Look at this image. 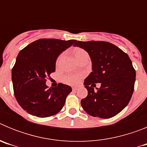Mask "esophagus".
I'll use <instances>...</instances> for the list:
<instances>
[{"label":"esophagus","instance_id":"obj_1","mask_svg":"<svg viewBox=\"0 0 147 147\" xmlns=\"http://www.w3.org/2000/svg\"><path fill=\"white\" fill-rule=\"evenodd\" d=\"M72 89H73V90H74V91H76V90H78V88H77V87H74V88H73Z\"/></svg>","mask_w":147,"mask_h":147}]
</instances>
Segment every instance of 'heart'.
<instances>
[{"mask_svg":"<svg viewBox=\"0 0 147 147\" xmlns=\"http://www.w3.org/2000/svg\"><path fill=\"white\" fill-rule=\"evenodd\" d=\"M75 58L76 59V60L79 62L80 59H83L84 57H88V54L85 51H84L83 49H78L75 51ZM65 57V54L62 53L59 56V57L57 58V65H59L61 63L62 60ZM82 78V74H69V75H65L62 77V80L63 82H65V84L70 85H74L78 84L80 82L81 79Z\"/></svg>","mask_w":147,"mask_h":147,"instance_id":"1","label":"heart"}]
</instances>
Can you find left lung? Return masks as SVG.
<instances>
[{
	"label": "left lung",
	"instance_id": "1",
	"mask_svg": "<svg viewBox=\"0 0 147 147\" xmlns=\"http://www.w3.org/2000/svg\"><path fill=\"white\" fill-rule=\"evenodd\" d=\"M92 61L93 72L85 80L88 94L81 105L93 117L112 118L128 105L134 91L136 70L129 56L116 45L105 41H76ZM101 87L94 91L95 83Z\"/></svg>",
	"mask_w": 147,
	"mask_h": 147
}]
</instances>
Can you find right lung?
<instances>
[{"label":"right lung","mask_w":147,"mask_h":147,"mask_svg":"<svg viewBox=\"0 0 147 147\" xmlns=\"http://www.w3.org/2000/svg\"><path fill=\"white\" fill-rule=\"evenodd\" d=\"M76 41L40 39L19 52L11 70V80L15 98L27 113L45 118L62 110L72 89L62 83L48 88L45 82L55 71L58 56Z\"/></svg>","instance_id":"obj_1"}]
</instances>
